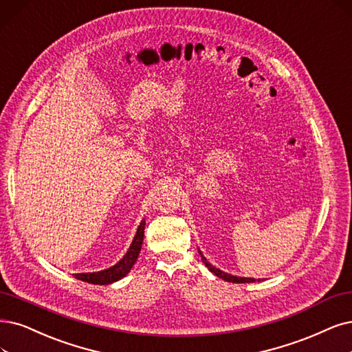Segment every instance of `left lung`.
<instances>
[{
	"label": "left lung",
	"instance_id": "obj_1",
	"mask_svg": "<svg viewBox=\"0 0 352 352\" xmlns=\"http://www.w3.org/2000/svg\"><path fill=\"white\" fill-rule=\"evenodd\" d=\"M199 254L201 255V261L204 263V265L209 268L214 276H217L219 278H222V280H225V281H229V283H254V281H256L255 278H246V277H238V276H232V274H228V272H225V271H222V270H219V268H216L214 265H212L209 261H207V259L204 258V255L201 254V251L199 250ZM259 281V280H258Z\"/></svg>",
	"mask_w": 352,
	"mask_h": 352
}]
</instances>
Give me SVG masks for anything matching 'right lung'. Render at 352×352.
<instances>
[{
	"instance_id": "right-lung-1",
	"label": "right lung",
	"mask_w": 352,
	"mask_h": 352,
	"mask_svg": "<svg viewBox=\"0 0 352 352\" xmlns=\"http://www.w3.org/2000/svg\"><path fill=\"white\" fill-rule=\"evenodd\" d=\"M145 219L142 220L140 225L138 226L136 235L130 243L127 252L123 255V258L120 259L119 263H116L114 265H111L110 268L101 270V271H96V272H81V274H74L75 278L81 280V281H87L91 284H111L122 280L123 277H126L129 274V271L132 270V267L135 265L136 259L139 256L140 248H142V242H143V235H145Z\"/></svg>"
}]
</instances>
